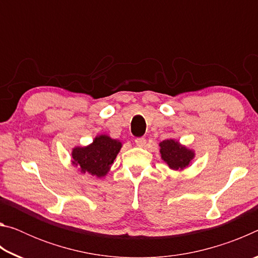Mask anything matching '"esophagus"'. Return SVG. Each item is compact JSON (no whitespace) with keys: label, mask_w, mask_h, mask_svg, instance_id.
I'll return each instance as SVG.
<instances>
[{"label":"esophagus","mask_w":258,"mask_h":258,"mask_svg":"<svg viewBox=\"0 0 258 258\" xmlns=\"http://www.w3.org/2000/svg\"><path fill=\"white\" fill-rule=\"evenodd\" d=\"M146 143H147V140L145 138L135 139V145H137L138 147H145Z\"/></svg>","instance_id":"obj_1"}]
</instances>
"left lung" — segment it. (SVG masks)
I'll return each mask as SVG.
<instances>
[{"label":"left lung","mask_w":258,"mask_h":258,"mask_svg":"<svg viewBox=\"0 0 258 258\" xmlns=\"http://www.w3.org/2000/svg\"><path fill=\"white\" fill-rule=\"evenodd\" d=\"M159 147L161 159L174 171L184 169L195 158V151L182 146L176 140H164L163 142L159 143Z\"/></svg>","instance_id":"left-lung-1"}]
</instances>
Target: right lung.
I'll return each instance as SVG.
<instances>
[{
    "label": "right lung",
    "mask_w": 258,
    "mask_h": 258,
    "mask_svg": "<svg viewBox=\"0 0 258 258\" xmlns=\"http://www.w3.org/2000/svg\"><path fill=\"white\" fill-rule=\"evenodd\" d=\"M121 142L108 135H98L91 145L73 149V164L81 173H89L97 177L106 176L111 164L118 155Z\"/></svg>",
    "instance_id": "add662e5"
}]
</instances>
